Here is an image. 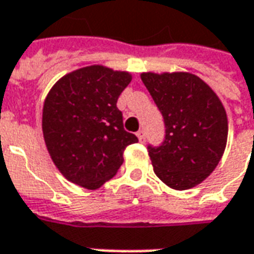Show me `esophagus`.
<instances>
[{"label": "esophagus", "instance_id": "obj_1", "mask_svg": "<svg viewBox=\"0 0 254 254\" xmlns=\"http://www.w3.org/2000/svg\"><path fill=\"white\" fill-rule=\"evenodd\" d=\"M137 137L140 141H144V140H145V133H144V130H138Z\"/></svg>", "mask_w": 254, "mask_h": 254}]
</instances>
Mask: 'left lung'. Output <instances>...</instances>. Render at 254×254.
I'll return each mask as SVG.
<instances>
[{
	"mask_svg": "<svg viewBox=\"0 0 254 254\" xmlns=\"http://www.w3.org/2000/svg\"><path fill=\"white\" fill-rule=\"evenodd\" d=\"M163 116L166 134L148 155L159 180L176 190L201 184L218 166L229 124L222 102L201 78L187 72L141 73Z\"/></svg>",
	"mask_w": 254,
	"mask_h": 254,
	"instance_id": "left-lung-1",
	"label": "left lung"
}]
</instances>
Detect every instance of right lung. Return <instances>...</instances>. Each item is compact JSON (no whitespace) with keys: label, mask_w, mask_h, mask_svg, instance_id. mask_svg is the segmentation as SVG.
Returning a JSON list of instances; mask_svg holds the SVG:
<instances>
[{"label":"right lung","mask_w":254,"mask_h":254,"mask_svg":"<svg viewBox=\"0 0 254 254\" xmlns=\"http://www.w3.org/2000/svg\"><path fill=\"white\" fill-rule=\"evenodd\" d=\"M132 76L92 65L65 74L43 105L42 129L47 151L66 180L98 189L116 176L127 145L137 143L124 129L117 100Z\"/></svg>","instance_id":"obj_1"}]
</instances>
